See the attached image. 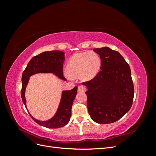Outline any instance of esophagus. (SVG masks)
<instances>
[{
	"label": "esophagus",
	"mask_w": 156,
	"mask_h": 156,
	"mask_svg": "<svg viewBox=\"0 0 156 156\" xmlns=\"http://www.w3.org/2000/svg\"><path fill=\"white\" fill-rule=\"evenodd\" d=\"M86 90V88L83 85H79L78 87V92H83Z\"/></svg>",
	"instance_id": "1"
}]
</instances>
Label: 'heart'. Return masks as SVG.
Returning <instances> with one entry per match:
<instances>
[{"label":"heart","mask_w":156,"mask_h":156,"mask_svg":"<svg viewBox=\"0 0 156 156\" xmlns=\"http://www.w3.org/2000/svg\"><path fill=\"white\" fill-rule=\"evenodd\" d=\"M101 66L100 56L93 51H87L73 55L66 65V73L69 77H80L82 81H88L98 73Z\"/></svg>","instance_id":"1"}]
</instances>
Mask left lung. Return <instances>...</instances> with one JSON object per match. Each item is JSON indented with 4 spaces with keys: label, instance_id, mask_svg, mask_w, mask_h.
Instances as JSON below:
<instances>
[{
    "label": "left lung",
    "instance_id": "1",
    "mask_svg": "<svg viewBox=\"0 0 156 156\" xmlns=\"http://www.w3.org/2000/svg\"><path fill=\"white\" fill-rule=\"evenodd\" d=\"M100 56V71L92 79L82 83L88 90L87 108L98 124L120 119L133 103L134 87L129 64L119 52L107 48L94 49Z\"/></svg>",
    "mask_w": 156,
    "mask_h": 156
}]
</instances>
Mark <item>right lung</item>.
<instances>
[{
    "mask_svg": "<svg viewBox=\"0 0 156 156\" xmlns=\"http://www.w3.org/2000/svg\"><path fill=\"white\" fill-rule=\"evenodd\" d=\"M64 61V53L60 51H46L34 56L28 63L22 75V101L27 108L25 97L26 87L31 75L38 73H55L60 79L66 81L63 76L62 67ZM77 94V87L70 90L63 91L58 108L55 116L49 120L40 121L30 116L34 122L48 128H58L66 125L72 115V107L74 99Z\"/></svg>",
    "mask_w": 156,
    "mask_h": 156,
    "instance_id": "add662e5",
    "label": "right lung"
}]
</instances>
